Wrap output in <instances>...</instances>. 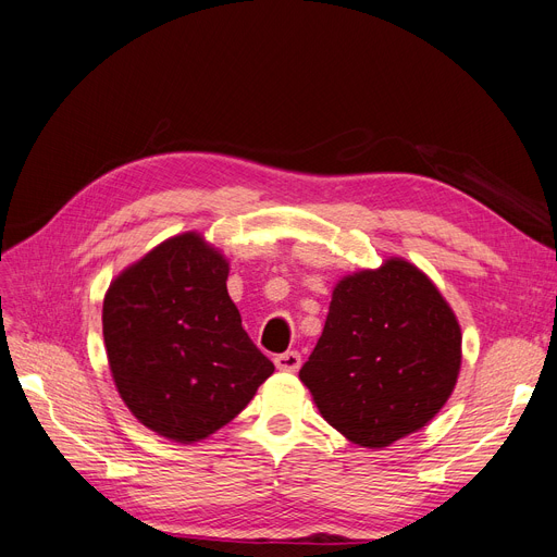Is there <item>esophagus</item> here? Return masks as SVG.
<instances>
[{"label":"esophagus","mask_w":557,"mask_h":557,"mask_svg":"<svg viewBox=\"0 0 557 557\" xmlns=\"http://www.w3.org/2000/svg\"><path fill=\"white\" fill-rule=\"evenodd\" d=\"M274 362L281 372H297V369L301 367V356H299V351H285V354H278L274 358Z\"/></svg>","instance_id":"1"}]
</instances>
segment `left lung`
Instances as JSON below:
<instances>
[{
  "instance_id": "1",
  "label": "left lung",
  "mask_w": 557,
  "mask_h": 557,
  "mask_svg": "<svg viewBox=\"0 0 557 557\" xmlns=\"http://www.w3.org/2000/svg\"><path fill=\"white\" fill-rule=\"evenodd\" d=\"M462 333L435 283L404 258L344 276L299 379L349 442L383 448L426 423L460 374Z\"/></svg>"
}]
</instances>
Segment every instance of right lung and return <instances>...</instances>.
<instances>
[{
  "mask_svg": "<svg viewBox=\"0 0 557 557\" xmlns=\"http://www.w3.org/2000/svg\"><path fill=\"white\" fill-rule=\"evenodd\" d=\"M226 278L228 260L188 231L128 264L103 297V344L122 401L172 442L213 435L274 374Z\"/></svg>",
  "mask_w": 557,
  "mask_h": 557,
  "instance_id": "add662e5",
  "label": "right lung"
}]
</instances>
